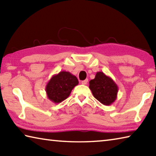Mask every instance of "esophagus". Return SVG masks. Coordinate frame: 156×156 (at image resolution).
<instances>
[{
  "label": "esophagus",
  "instance_id": "1",
  "mask_svg": "<svg viewBox=\"0 0 156 156\" xmlns=\"http://www.w3.org/2000/svg\"><path fill=\"white\" fill-rule=\"evenodd\" d=\"M87 83H88V79H86V80L81 81V84H87Z\"/></svg>",
  "mask_w": 156,
  "mask_h": 156
}]
</instances>
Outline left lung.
Segmentation results:
<instances>
[{
	"label": "left lung",
	"instance_id": "8db88e82",
	"mask_svg": "<svg viewBox=\"0 0 156 156\" xmlns=\"http://www.w3.org/2000/svg\"><path fill=\"white\" fill-rule=\"evenodd\" d=\"M89 89L95 98L104 105H111L117 98L118 85L103 72L96 73L95 78L89 82Z\"/></svg>",
	"mask_w": 156,
	"mask_h": 156
}]
</instances>
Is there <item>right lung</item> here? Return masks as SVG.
<instances>
[{"label":"right lung","instance_id":"obj_1","mask_svg":"<svg viewBox=\"0 0 156 156\" xmlns=\"http://www.w3.org/2000/svg\"><path fill=\"white\" fill-rule=\"evenodd\" d=\"M78 84V80L74 75L69 72H60L53 76L47 83L45 87L47 98L54 103H60L69 96Z\"/></svg>","mask_w":156,"mask_h":156}]
</instances>
